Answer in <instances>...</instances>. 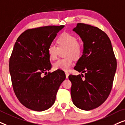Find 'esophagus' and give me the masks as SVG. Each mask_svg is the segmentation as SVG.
I'll return each mask as SVG.
<instances>
[{
    "label": "esophagus",
    "mask_w": 125,
    "mask_h": 125,
    "mask_svg": "<svg viewBox=\"0 0 125 125\" xmlns=\"http://www.w3.org/2000/svg\"><path fill=\"white\" fill-rule=\"evenodd\" d=\"M65 74H66V78H68V77H69V73L68 72H65Z\"/></svg>",
    "instance_id": "obj_1"
}]
</instances>
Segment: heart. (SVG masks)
Here are the masks:
<instances>
[{
	"instance_id": "obj_1",
	"label": "heart",
	"mask_w": 125,
	"mask_h": 125,
	"mask_svg": "<svg viewBox=\"0 0 125 125\" xmlns=\"http://www.w3.org/2000/svg\"><path fill=\"white\" fill-rule=\"evenodd\" d=\"M58 46L54 44H50L48 47L47 52L49 58L55 60L57 58L59 49H65L63 59H59L54 63V67L56 70L67 71L73 64V58L78 59L81 57L83 52L82 44L77 41V38L74 35L64 32L57 39Z\"/></svg>"
}]
</instances>
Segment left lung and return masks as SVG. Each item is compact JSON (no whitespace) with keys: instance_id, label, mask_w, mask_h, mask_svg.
Returning <instances> with one entry per match:
<instances>
[{"instance_id":"left-lung-1","label":"left lung","mask_w":125,"mask_h":125,"mask_svg":"<svg viewBox=\"0 0 125 125\" xmlns=\"http://www.w3.org/2000/svg\"><path fill=\"white\" fill-rule=\"evenodd\" d=\"M73 31L83 42V55L74 69L84 73L70 75L71 96L76 107L90 110L109 96L117 69V61L107 34L96 27L78 23Z\"/></svg>"}]
</instances>
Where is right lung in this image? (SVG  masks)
<instances>
[{"label":"right lung","instance_id":"1","mask_svg":"<svg viewBox=\"0 0 125 125\" xmlns=\"http://www.w3.org/2000/svg\"><path fill=\"white\" fill-rule=\"evenodd\" d=\"M64 27L27 30L15 43L10 58V73L16 97L28 109L42 111L50 108L60 85L66 79L61 70L47 73L51 68L48 47Z\"/></svg>","mask_w":125,"mask_h":125}]
</instances>
